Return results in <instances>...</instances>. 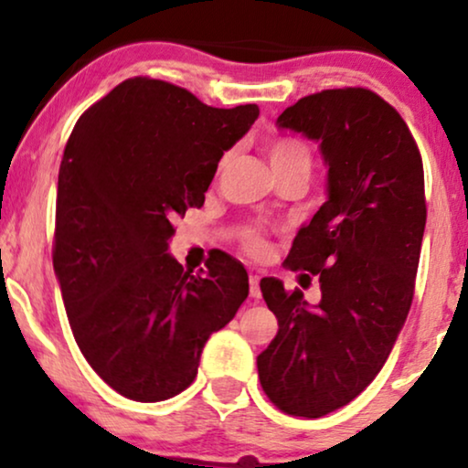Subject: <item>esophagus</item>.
I'll use <instances>...</instances> for the list:
<instances>
[{"label": "esophagus", "instance_id": "34e87169", "mask_svg": "<svg viewBox=\"0 0 468 468\" xmlns=\"http://www.w3.org/2000/svg\"><path fill=\"white\" fill-rule=\"evenodd\" d=\"M249 293H251V298H260L261 292H260V274H249Z\"/></svg>", "mask_w": 468, "mask_h": 468}]
</instances>
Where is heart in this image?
Listing matches in <instances>:
<instances>
[{
  "instance_id": "obj_1",
  "label": "heart",
  "mask_w": 468,
  "mask_h": 468,
  "mask_svg": "<svg viewBox=\"0 0 468 468\" xmlns=\"http://www.w3.org/2000/svg\"><path fill=\"white\" fill-rule=\"evenodd\" d=\"M226 159H223L221 165L226 164ZM268 159H271L272 170L274 168H285V165H300V164L309 165V168H311L309 149H306L303 143H298V140H293V138L272 140L271 146H268ZM245 247H247V251L253 253V255H264L266 253L264 239H261V236L255 234V232L247 234Z\"/></svg>"
}]
</instances>
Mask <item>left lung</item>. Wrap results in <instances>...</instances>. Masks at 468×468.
<instances>
[{
    "label": "left lung",
    "mask_w": 468,
    "mask_h": 468,
    "mask_svg": "<svg viewBox=\"0 0 468 468\" xmlns=\"http://www.w3.org/2000/svg\"><path fill=\"white\" fill-rule=\"evenodd\" d=\"M279 130L319 144L325 202L303 223L285 266L319 277L309 304L283 281H260L279 332L258 356L281 411L322 418L375 379L413 300L426 228L424 168L405 121L368 89H328L285 108Z\"/></svg>",
    "instance_id": "obj_1"
}]
</instances>
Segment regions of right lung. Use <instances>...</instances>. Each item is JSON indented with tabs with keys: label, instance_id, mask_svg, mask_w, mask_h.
<instances>
[{
	"label": "right lung",
	"instance_id": "1",
	"mask_svg": "<svg viewBox=\"0 0 468 468\" xmlns=\"http://www.w3.org/2000/svg\"><path fill=\"white\" fill-rule=\"evenodd\" d=\"M260 117L187 89L130 79L93 104L63 151L53 266L69 328L91 368L138 402L191 386L204 345L249 293L223 253L191 274L168 253L172 221L202 207L217 164Z\"/></svg>",
	"mask_w": 468,
	"mask_h": 468
}]
</instances>
